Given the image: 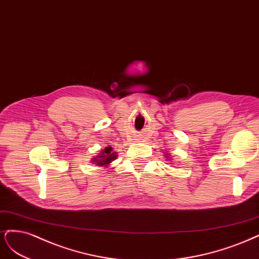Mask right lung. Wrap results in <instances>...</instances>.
<instances>
[{"label": "right lung", "mask_w": 259, "mask_h": 259, "mask_svg": "<svg viewBox=\"0 0 259 259\" xmlns=\"http://www.w3.org/2000/svg\"><path fill=\"white\" fill-rule=\"evenodd\" d=\"M116 155L115 153H112V147H105L104 151H102L101 155L97 156V158H95L94 161L98 164V165H106L108 163H111L114 159H116Z\"/></svg>", "instance_id": "right-lung-1"}]
</instances>
